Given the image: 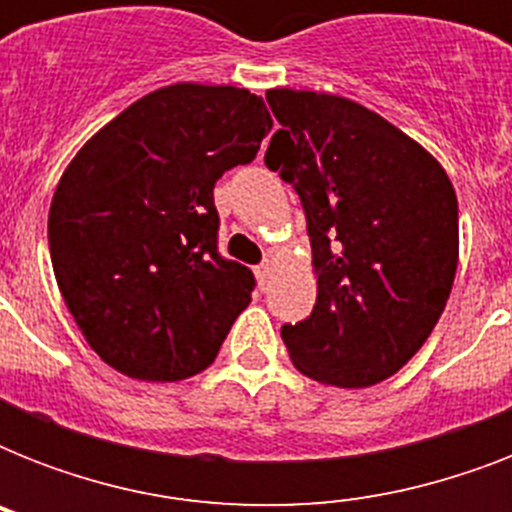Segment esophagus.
Segmentation results:
<instances>
[{"label":"esophagus","instance_id":"esophagus-1","mask_svg":"<svg viewBox=\"0 0 512 512\" xmlns=\"http://www.w3.org/2000/svg\"><path fill=\"white\" fill-rule=\"evenodd\" d=\"M255 276L260 281V287L268 289V276H271V260H263V263L255 268Z\"/></svg>","mask_w":512,"mask_h":512}]
</instances>
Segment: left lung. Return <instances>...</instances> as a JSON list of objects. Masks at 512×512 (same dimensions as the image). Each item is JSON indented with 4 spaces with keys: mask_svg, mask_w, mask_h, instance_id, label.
I'll list each match as a JSON object with an SVG mask.
<instances>
[{
    "mask_svg": "<svg viewBox=\"0 0 512 512\" xmlns=\"http://www.w3.org/2000/svg\"><path fill=\"white\" fill-rule=\"evenodd\" d=\"M265 100L281 124L265 164L300 196L319 276L311 316L284 324L281 340L313 380H388L428 340L452 292V183L425 148L353 100L295 90Z\"/></svg>",
    "mask_w": 512,
    "mask_h": 512,
    "instance_id": "8db88e82",
    "label": "left lung"
}]
</instances>
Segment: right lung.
I'll return each mask as SVG.
<instances>
[{
	"label": "right lung",
	"instance_id": "right-lung-1",
	"mask_svg": "<svg viewBox=\"0 0 512 512\" xmlns=\"http://www.w3.org/2000/svg\"><path fill=\"white\" fill-rule=\"evenodd\" d=\"M263 98L172 84L108 122L52 196L47 239L60 295L116 372L185 380L215 361L255 276L217 249L215 183L271 132Z\"/></svg>",
	"mask_w": 512,
	"mask_h": 512
}]
</instances>
